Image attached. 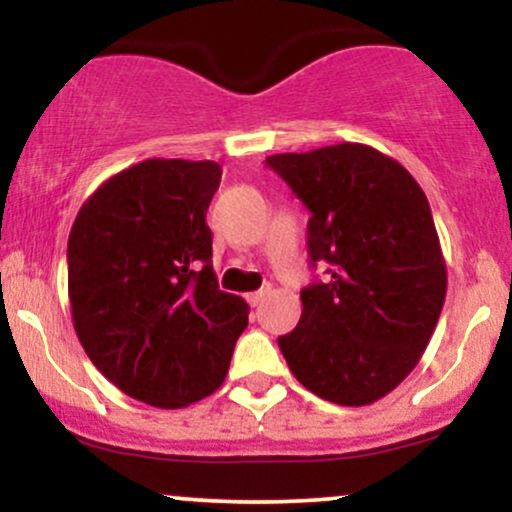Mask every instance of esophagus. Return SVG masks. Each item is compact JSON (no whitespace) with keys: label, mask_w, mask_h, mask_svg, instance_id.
Returning <instances> with one entry per match:
<instances>
[{"label":"esophagus","mask_w":512,"mask_h":512,"mask_svg":"<svg viewBox=\"0 0 512 512\" xmlns=\"http://www.w3.org/2000/svg\"><path fill=\"white\" fill-rule=\"evenodd\" d=\"M267 293H269V286H267V289H260V291L248 293V303H250V305H260V303L264 301V296H267Z\"/></svg>","instance_id":"1"}]
</instances>
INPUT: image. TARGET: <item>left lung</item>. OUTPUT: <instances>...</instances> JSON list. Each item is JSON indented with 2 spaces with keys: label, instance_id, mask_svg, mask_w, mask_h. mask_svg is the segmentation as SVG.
<instances>
[{
  "label": "left lung",
  "instance_id": "1",
  "mask_svg": "<svg viewBox=\"0 0 512 512\" xmlns=\"http://www.w3.org/2000/svg\"><path fill=\"white\" fill-rule=\"evenodd\" d=\"M310 209L308 250L330 279L301 291L279 349L303 387L342 407L390 395L436 330L448 267L419 182L366 144L267 156Z\"/></svg>",
  "mask_w": 512,
  "mask_h": 512
}]
</instances>
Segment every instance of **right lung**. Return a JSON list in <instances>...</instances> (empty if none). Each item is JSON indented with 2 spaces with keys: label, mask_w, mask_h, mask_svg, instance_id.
Segmentation results:
<instances>
[{
  "label": "right lung",
  "mask_w": 512,
  "mask_h": 512,
  "mask_svg": "<svg viewBox=\"0 0 512 512\" xmlns=\"http://www.w3.org/2000/svg\"><path fill=\"white\" fill-rule=\"evenodd\" d=\"M219 182L214 161L146 158L105 180L69 233L76 337L117 390L158 409L219 390L248 327V303L211 267Z\"/></svg>",
  "instance_id": "obj_1"
}]
</instances>
